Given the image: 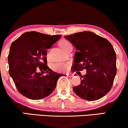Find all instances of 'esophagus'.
<instances>
[{
  "label": "esophagus",
  "instance_id": "esophagus-1",
  "mask_svg": "<svg viewBox=\"0 0 128 128\" xmlns=\"http://www.w3.org/2000/svg\"><path fill=\"white\" fill-rule=\"evenodd\" d=\"M66 75H67V76H68V77H72V76H73V74H71V73H67V74H66Z\"/></svg>",
  "mask_w": 128,
  "mask_h": 128
}]
</instances>
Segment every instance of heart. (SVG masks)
<instances>
[{"mask_svg":"<svg viewBox=\"0 0 128 128\" xmlns=\"http://www.w3.org/2000/svg\"><path fill=\"white\" fill-rule=\"evenodd\" d=\"M60 46L64 51H66L67 48L68 46L72 45L71 43L68 41L66 40H62L59 43ZM51 68L54 71L58 72H63L68 70L69 68V64L68 63H64V62H58L56 64H52L51 66Z\"/></svg>","mask_w":128,"mask_h":128,"instance_id":"heart-1","label":"heart"}]
</instances>
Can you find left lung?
Instances as JSON below:
<instances>
[{
  "label": "left lung",
  "mask_w": 128,
  "mask_h": 128,
  "mask_svg": "<svg viewBox=\"0 0 128 128\" xmlns=\"http://www.w3.org/2000/svg\"><path fill=\"white\" fill-rule=\"evenodd\" d=\"M64 37L77 50L72 71L86 70L85 75L79 74L81 84L73 87L74 92L88 101L103 98L110 90L116 74V55L112 45L89 31Z\"/></svg>",
  "instance_id": "left-lung-1"
}]
</instances>
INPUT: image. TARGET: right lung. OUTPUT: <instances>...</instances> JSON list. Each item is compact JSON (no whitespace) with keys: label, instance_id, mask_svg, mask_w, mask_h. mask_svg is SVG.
Segmentation results:
<instances>
[{"label":"right lung","instance_id":"1","mask_svg":"<svg viewBox=\"0 0 128 128\" xmlns=\"http://www.w3.org/2000/svg\"><path fill=\"white\" fill-rule=\"evenodd\" d=\"M31 31L24 33L13 42L8 56L9 75L19 93L32 100L46 98L56 88L63 74L53 72L46 65V50L61 38ZM46 73L42 76L36 68Z\"/></svg>","mask_w":128,"mask_h":128}]
</instances>
